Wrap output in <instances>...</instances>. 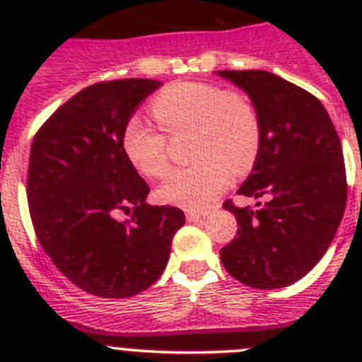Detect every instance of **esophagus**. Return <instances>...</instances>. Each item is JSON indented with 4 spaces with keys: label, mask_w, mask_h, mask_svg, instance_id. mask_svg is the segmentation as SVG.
<instances>
[{
    "label": "esophagus",
    "mask_w": 362,
    "mask_h": 362,
    "mask_svg": "<svg viewBox=\"0 0 362 362\" xmlns=\"http://www.w3.org/2000/svg\"><path fill=\"white\" fill-rule=\"evenodd\" d=\"M185 216H187V221H199V219H203L204 216H206V212H203V210H190V209H188L187 212H185Z\"/></svg>",
    "instance_id": "obj_1"
}]
</instances>
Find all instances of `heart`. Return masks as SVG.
<instances>
[{
    "label": "heart",
    "instance_id": "obj_1",
    "mask_svg": "<svg viewBox=\"0 0 362 362\" xmlns=\"http://www.w3.org/2000/svg\"><path fill=\"white\" fill-rule=\"evenodd\" d=\"M153 119L168 136L192 130L188 166L174 170L159 188L165 203L190 210L209 206L232 174L252 170L261 150V119L243 94L206 81H177L150 101ZM121 145L139 174L159 179L170 168L168 139L141 116L127 119Z\"/></svg>",
    "mask_w": 362,
    "mask_h": 362
}]
</instances>
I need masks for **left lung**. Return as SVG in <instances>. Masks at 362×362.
Segmentation results:
<instances>
[{"label":"left lung","instance_id":"8db88e82","mask_svg":"<svg viewBox=\"0 0 362 362\" xmlns=\"http://www.w3.org/2000/svg\"><path fill=\"white\" fill-rule=\"evenodd\" d=\"M252 99L261 150L238 194L263 199L257 210L223 206L238 235L221 248L230 276L252 288H283L321 261L343 219L346 170L341 141L315 95L267 70H219Z\"/></svg>","mask_w":362,"mask_h":362}]
</instances>
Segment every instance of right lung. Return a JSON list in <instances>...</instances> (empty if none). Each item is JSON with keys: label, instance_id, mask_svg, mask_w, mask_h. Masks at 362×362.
Listing matches in <instances>:
<instances>
[{"label": "right lung", "instance_id": "add662e5", "mask_svg": "<svg viewBox=\"0 0 362 362\" xmlns=\"http://www.w3.org/2000/svg\"><path fill=\"white\" fill-rule=\"evenodd\" d=\"M159 85L132 78L86 86L32 141L27 199L37 241L92 296L119 299L152 286L185 225L183 210L146 203L148 185L121 145L127 119Z\"/></svg>", "mask_w": 362, "mask_h": 362}]
</instances>
